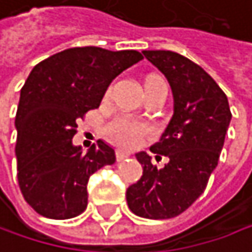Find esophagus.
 <instances>
[{
  "label": "esophagus",
  "mask_w": 252,
  "mask_h": 252,
  "mask_svg": "<svg viewBox=\"0 0 252 252\" xmlns=\"http://www.w3.org/2000/svg\"><path fill=\"white\" fill-rule=\"evenodd\" d=\"M130 158V154L128 152H125V151H116V161H124V159H127Z\"/></svg>",
  "instance_id": "esophagus-1"
}]
</instances>
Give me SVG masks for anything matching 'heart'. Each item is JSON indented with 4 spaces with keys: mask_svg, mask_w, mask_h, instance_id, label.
<instances>
[{
    "mask_svg": "<svg viewBox=\"0 0 252 252\" xmlns=\"http://www.w3.org/2000/svg\"><path fill=\"white\" fill-rule=\"evenodd\" d=\"M146 133H148L146 125L131 118H116L107 127V136L115 143L125 148L137 146Z\"/></svg>",
    "mask_w": 252,
    "mask_h": 252,
    "instance_id": "1",
    "label": "heart"
}]
</instances>
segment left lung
<instances>
[{
	"instance_id": "1",
	"label": "left lung",
	"mask_w": 252,
	"mask_h": 252,
	"mask_svg": "<svg viewBox=\"0 0 252 252\" xmlns=\"http://www.w3.org/2000/svg\"><path fill=\"white\" fill-rule=\"evenodd\" d=\"M168 79L174 113L151 151L170 162L158 170L146 152L136 155L143 176L127 189L128 208L139 217L164 220L186 211L205 190L219 164L232 119L226 94L188 57L165 50L143 51Z\"/></svg>"
}]
</instances>
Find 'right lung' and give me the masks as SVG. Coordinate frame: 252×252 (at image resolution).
I'll list each match as a JSON object with an SVG mask.
<instances>
[{
	"label": "right lung",
	"instance_id": "add662e5",
	"mask_svg": "<svg viewBox=\"0 0 252 252\" xmlns=\"http://www.w3.org/2000/svg\"><path fill=\"white\" fill-rule=\"evenodd\" d=\"M142 59L136 50L75 47L32 69L20 90L14 124L19 186L38 214L66 220L84 213L90 176L116 158L101 140L87 154L73 146L76 121L97 109L109 84Z\"/></svg>",
	"mask_w": 252,
	"mask_h": 252
}]
</instances>
